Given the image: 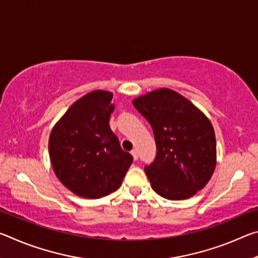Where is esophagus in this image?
<instances>
[{
	"instance_id": "34e87169",
	"label": "esophagus",
	"mask_w": 258,
	"mask_h": 258,
	"mask_svg": "<svg viewBox=\"0 0 258 258\" xmlns=\"http://www.w3.org/2000/svg\"><path fill=\"white\" fill-rule=\"evenodd\" d=\"M131 154H132V156H133V158L137 160L138 158H139V152H138V150L137 149H133L132 151H131Z\"/></svg>"
}]
</instances>
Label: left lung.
Returning <instances> with one entry per match:
<instances>
[{
	"instance_id": "left-lung-1",
	"label": "left lung",
	"mask_w": 258,
	"mask_h": 258,
	"mask_svg": "<svg viewBox=\"0 0 258 258\" xmlns=\"http://www.w3.org/2000/svg\"><path fill=\"white\" fill-rule=\"evenodd\" d=\"M154 131L157 154L145 171L152 189L169 200L190 198L207 184L216 166L211 121L189 100L159 89L133 100Z\"/></svg>"
}]
</instances>
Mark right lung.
I'll return each instance as SVG.
<instances>
[{
  "instance_id": "right-lung-1",
  "label": "right lung",
  "mask_w": 258,
  "mask_h": 258,
  "mask_svg": "<svg viewBox=\"0 0 258 258\" xmlns=\"http://www.w3.org/2000/svg\"><path fill=\"white\" fill-rule=\"evenodd\" d=\"M112 94L93 91L73 104L52 130L49 154L60 182L80 197L117 190L133 163L109 126Z\"/></svg>"
}]
</instances>
